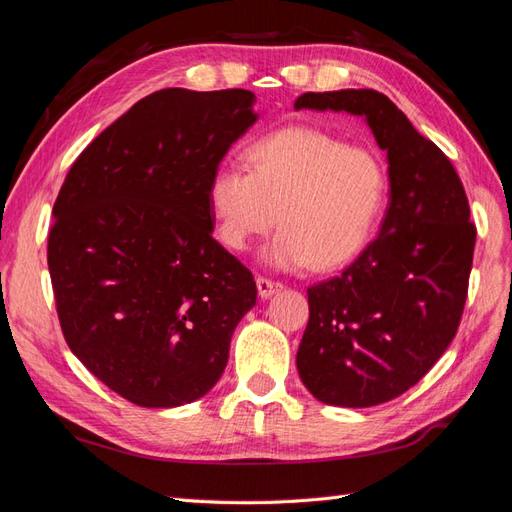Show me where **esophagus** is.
<instances>
[{"label":"esophagus","mask_w":512,"mask_h":512,"mask_svg":"<svg viewBox=\"0 0 512 512\" xmlns=\"http://www.w3.org/2000/svg\"><path fill=\"white\" fill-rule=\"evenodd\" d=\"M281 289H283V283L266 279V276H257V291L261 298H270L274 294H279Z\"/></svg>","instance_id":"obj_1"}]
</instances>
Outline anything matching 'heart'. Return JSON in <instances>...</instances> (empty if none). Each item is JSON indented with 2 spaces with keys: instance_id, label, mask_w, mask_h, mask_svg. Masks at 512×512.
I'll return each mask as SVG.
<instances>
[{
  "instance_id": "b5f03b06",
  "label": "heart",
  "mask_w": 512,
  "mask_h": 512,
  "mask_svg": "<svg viewBox=\"0 0 512 512\" xmlns=\"http://www.w3.org/2000/svg\"><path fill=\"white\" fill-rule=\"evenodd\" d=\"M246 163L248 169L221 165L208 184L216 236L229 251H246L279 214L283 229L266 261L328 272L356 259L382 221L388 171L373 150L287 126L257 139Z\"/></svg>"
}]
</instances>
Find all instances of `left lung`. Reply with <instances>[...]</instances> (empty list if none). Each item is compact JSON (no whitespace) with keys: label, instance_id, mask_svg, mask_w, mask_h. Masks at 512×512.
I'll return each instance as SVG.
<instances>
[{"label":"left lung","instance_id":"1","mask_svg":"<svg viewBox=\"0 0 512 512\" xmlns=\"http://www.w3.org/2000/svg\"><path fill=\"white\" fill-rule=\"evenodd\" d=\"M296 109L364 115L388 152L390 203L352 266L306 289L298 373L315 399L371 407L425 377L455 339L470 285L476 225L448 156L375 90L306 92Z\"/></svg>","mask_w":512,"mask_h":512}]
</instances>
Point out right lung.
<instances>
[{"instance_id": "1", "label": "right lung", "mask_w": 512, "mask_h": 512, "mask_svg": "<svg viewBox=\"0 0 512 512\" xmlns=\"http://www.w3.org/2000/svg\"><path fill=\"white\" fill-rule=\"evenodd\" d=\"M253 105L248 90L145 96L79 154L55 199L47 259L64 339L130 403L203 397L257 300L251 270L212 238L208 203Z\"/></svg>"}]
</instances>
